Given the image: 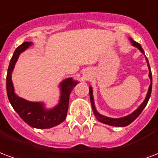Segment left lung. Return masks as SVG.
<instances>
[{
    "instance_id": "1",
    "label": "left lung",
    "mask_w": 158,
    "mask_h": 158,
    "mask_svg": "<svg viewBox=\"0 0 158 158\" xmlns=\"http://www.w3.org/2000/svg\"><path fill=\"white\" fill-rule=\"evenodd\" d=\"M129 40L131 41V43L132 44L133 47H135V48H137L141 52L145 55V52L144 50L142 49V48H141V44H139L138 43H136L135 41L133 40L131 37H129ZM145 58H146V62H147V64H148V69H149V79H150L151 84L150 86H149V88H148V93H147V95H146V98H145V100H143V102L141 103V105L139 106V107L136 110H135L132 113H131L130 115H126V116H124V117H121V118H111V117H107L106 115H101L100 114L99 112L97 111L96 108H95V106H94V95H93V89L91 86H89V97H90V102H91V106H92V110H93V112H94V115H95V117L99 121H100L101 123L106 124V125H109V126H112V127H127L128 125L133 122V121H135L136 118L138 117L140 114L141 113V111L144 110V108L147 106V104H148V100L150 99L151 96V93H152V71H151V68L150 65H149V62H148V58L145 56Z\"/></svg>"
}]
</instances>
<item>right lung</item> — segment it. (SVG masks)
Here are the masks:
<instances>
[{
  "instance_id": "add662e5",
  "label": "right lung",
  "mask_w": 158,
  "mask_h": 158,
  "mask_svg": "<svg viewBox=\"0 0 158 158\" xmlns=\"http://www.w3.org/2000/svg\"><path fill=\"white\" fill-rule=\"evenodd\" d=\"M31 45V43L26 42L17 47V49L15 50L7 70L6 92L10 105L26 123L33 128L48 129L58 126L66 119L70 93L79 82L74 80L73 78H68L63 80L58 85L60 88L58 103L50 109L46 108L44 102L29 101L18 96L15 93L11 74L20 54Z\"/></svg>"
}]
</instances>
